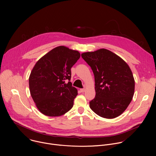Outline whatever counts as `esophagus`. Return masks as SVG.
Here are the masks:
<instances>
[{"label":"esophagus","instance_id":"34e87169","mask_svg":"<svg viewBox=\"0 0 156 156\" xmlns=\"http://www.w3.org/2000/svg\"><path fill=\"white\" fill-rule=\"evenodd\" d=\"M80 91H81V93H83V92H84V91H85V89H84V88H82V89H80Z\"/></svg>","mask_w":156,"mask_h":156}]
</instances>
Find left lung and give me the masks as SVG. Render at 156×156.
<instances>
[{"label":"left lung","instance_id":"obj_1","mask_svg":"<svg viewBox=\"0 0 156 156\" xmlns=\"http://www.w3.org/2000/svg\"><path fill=\"white\" fill-rule=\"evenodd\" d=\"M82 58L91 66L95 80V98L91 109L99 116L114 119L130 104L135 91V80L128 64L108 50L84 52Z\"/></svg>","mask_w":156,"mask_h":156}]
</instances>
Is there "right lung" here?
<instances>
[{"label": "right lung", "instance_id": "add662e5", "mask_svg": "<svg viewBox=\"0 0 156 156\" xmlns=\"http://www.w3.org/2000/svg\"><path fill=\"white\" fill-rule=\"evenodd\" d=\"M80 57L78 51L58 46L35 64L29 78L30 91L44 115L60 116L73 107L78 91L70 81L71 68Z\"/></svg>", "mask_w": 156, "mask_h": 156}]
</instances>
